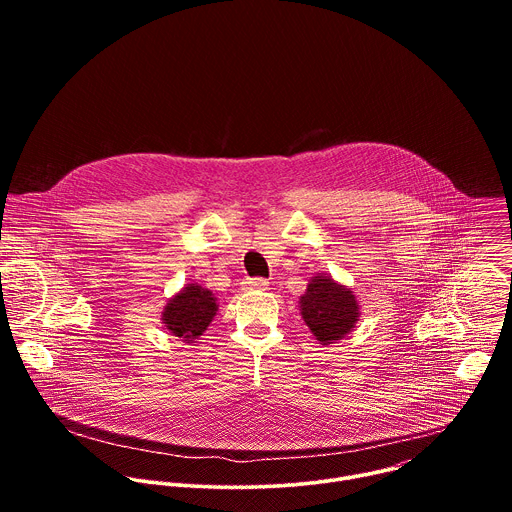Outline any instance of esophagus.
<instances>
[{"instance_id":"obj_1","label":"esophagus","mask_w":512,"mask_h":512,"mask_svg":"<svg viewBox=\"0 0 512 512\" xmlns=\"http://www.w3.org/2000/svg\"><path fill=\"white\" fill-rule=\"evenodd\" d=\"M243 289H245V291H261V289H267V279H261V277L247 279V281L243 283Z\"/></svg>"}]
</instances>
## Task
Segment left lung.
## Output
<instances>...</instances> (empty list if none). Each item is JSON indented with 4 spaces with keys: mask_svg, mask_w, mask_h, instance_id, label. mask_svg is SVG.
Instances as JSON below:
<instances>
[{
    "mask_svg": "<svg viewBox=\"0 0 512 512\" xmlns=\"http://www.w3.org/2000/svg\"><path fill=\"white\" fill-rule=\"evenodd\" d=\"M300 314L320 344H336L360 318L354 291L328 273H316L300 296Z\"/></svg>",
    "mask_w": 512,
    "mask_h": 512,
    "instance_id": "left-lung-1",
    "label": "left lung"
}]
</instances>
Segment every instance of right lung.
<instances>
[{
	"mask_svg": "<svg viewBox=\"0 0 512 512\" xmlns=\"http://www.w3.org/2000/svg\"><path fill=\"white\" fill-rule=\"evenodd\" d=\"M216 312L218 304L210 289L198 283H186L178 294L166 302L162 324L172 336L192 344L204 334Z\"/></svg>",
	"mask_w": 512,
	"mask_h": 512,
	"instance_id": "obj_1",
	"label": "right lung"
}]
</instances>
